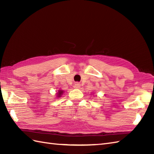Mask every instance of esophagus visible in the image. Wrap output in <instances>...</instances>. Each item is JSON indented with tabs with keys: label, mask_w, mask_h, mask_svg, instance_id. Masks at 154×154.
<instances>
[{
	"label": "esophagus",
	"mask_w": 154,
	"mask_h": 154,
	"mask_svg": "<svg viewBox=\"0 0 154 154\" xmlns=\"http://www.w3.org/2000/svg\"><path fill=\"white\" fill-rule=\"evenodd\" d=\"M80 87H81V85L79 83H76L74 85V88H75V89H79Z\"/></svg>",
	"instance_id": "obj_1"
}]
</instances>
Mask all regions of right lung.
<instances>
[{
  "mask_svg": "<svg viewBox=\"0 0 154 154\" xmlns=\"http://www.w3.org/2000/svg\"><path fill=\"white\" fill-rule=\"evenodd\" d=\"M63 93H64V91L61 90V89L58 90V92L56 93L57 98H60L62 96V94H63Z\"/></svg>",
  "mask_w": 154,
  "mask_h": 154,
  "instance_id": "right-lung-1",
  "label": "right lung"
}]
</instances>
